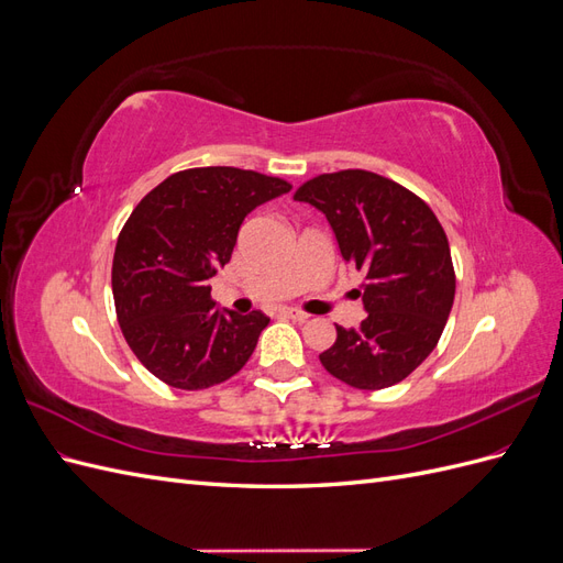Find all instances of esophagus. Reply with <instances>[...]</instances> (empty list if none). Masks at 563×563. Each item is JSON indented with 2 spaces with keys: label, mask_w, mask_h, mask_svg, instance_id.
<instances>
[{
  "label": "esophagus",
  "mask_w": 563,
  "mask_h": 563,
  "mask_svg": "<svg viewBox=\"0 0 563 563\" xmlns=\"http://www.w3.org/2000/svg\"><path fill=\"white\" fill-rule=\"evenodd\" d=\"M279 317L294 319V321H308V319H310V314H308V312L296 310V308H282V310H279Z\"/></svg>",
  "instance_id": "34e87169"
}]
</instances>
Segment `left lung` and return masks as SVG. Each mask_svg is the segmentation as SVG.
Masks as SVG:
<instances>
[{
    "label": "left lung",
    "mask_w": 563,
    "mask_h": 563,
    "mask_svg": "<svg viewBox=\"0 0 563 563\" xmlns=\"http://www.w3.org/2000/svg\"><path fill=\"white\" fill-rule=\"evenodd\" d=\"M294 199L327 216L343 258L364 272L368 314L356 329L335 327L321 366L356 389L401 383L437 347L453 308L455 269L444 228L418 195L364 168L314 176Z\"/></svg>",
    "instance_id": "left-lung-1"
}]
</instances>
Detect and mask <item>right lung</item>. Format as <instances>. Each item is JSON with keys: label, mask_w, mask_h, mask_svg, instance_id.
Wrapping results in <instances>:
<instances>
[{"label": "right lung", "mask_w": 563, "mask_h": 563, "mask_svg": "<svg viewBox=\"0 0 563 563\" xmlns=\"http://www.w3.org/2000/svg\"><path fill=\"white\" fill-rule=\"evenodd\" d=\"M291 183L234 166L185 168L150 190L117 236L119 329L162 383L207 389L240 373L269 323L261 310L218 312L209 279L230 263L244 218Z\"/></svg>", "instance_id": "obj_1"}]
</instances>
